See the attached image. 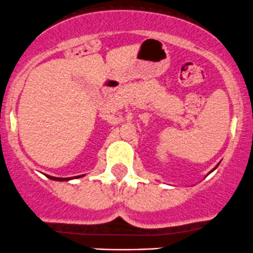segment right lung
Wrapping results in <instances>:
<instances>
[{
	"instance_id": "right-lung-1",
	"label": "right lung",
	"mask_w": 253,
	"mask_h": 253,
	"mask_svg": "<svg viewBox=\"0 0 253 253\" xmlns=\"http://www.w3.org/2000/svg\"><path fill=\"white\" fill-rule=\"evenodd\" d=\"M50 179H53V180H69L72 179V178H57V177H51V175H49ZM74 178V177H73Z\"/></svg>"
}]
</instances>
